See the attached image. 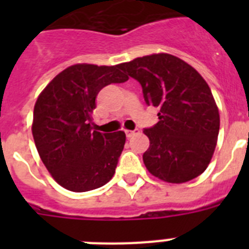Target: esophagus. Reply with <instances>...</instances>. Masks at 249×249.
<instances>
[{
  "mask_svg": "<svg viewBox=\"0 0 249 249\" xmlns=\"http://www.w3.org/2000/svg\"><path fill=\"white\" fill-rule=\"evenodd\" d=\"M124 133H126V136L127 137H132V136H135L136 133H140V129H126V131H124Z\"/></svg>",
  "mask_w": 249,
  "mask_h": 249,
  "instance_id": "34e87169",
  "label": "esophagus"
}]
</instances>
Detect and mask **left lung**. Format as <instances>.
<instances>
[{"instance_id":"obj_1","label":"left lung","mask_w":249,"mask_h":249,"mask_svg":"<svg viewBox=\"0 0 249 249\" xmlns=\"http://www.w3.org/2000/svg\"><path fill=\"white\" fill-rule=\"evenodd\" d=\"M118 68L142 86L144 102L160 108L158 122L144 128L149 173L183 183L206 171L217 144L219 113L211 89L192 66L168 53L138 57Z\"/></svg>"}]
</instances>
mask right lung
Returning <instances> with one entry per match:
<instances>
[{
    "instance_id": "right-lung-1",
    "label": "right lung",
    "mask_w": 249,
    "mask_h": 249,
    "mask_svg": "<svg viewBox=\"0 0 249 249\" xmlns=\"http://www.w3.org/2000/svg\"><path fill=\"white\" fill-rule=\"evenodd\" d=\"M127 80L118 65H73L57 74L37 98L35 144L48 172L66 190L87 192L113 177L126 135L93 131L92 113L103 87Z\"/></svg>"
}]
</instances>
